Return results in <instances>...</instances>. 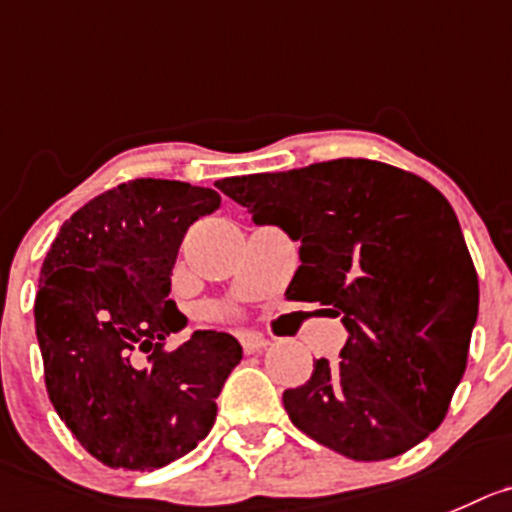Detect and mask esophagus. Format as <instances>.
Masks as SVG:
<instances>
[{"label": "esophagus", "instance_id": "obj_1", "mask_svg": "<svg viewBox=\"0 0 512 512\" xmlns=\"http://www.w3.org/2000/svg\"><path fill=\"white\" fill-rule=\"evenodd\" d=\"M238 342H241L243 352H246V354H256V352H264V349H266V347H269V339L259 337V334H251V332L241 334V337H238Z\"/></svg>", "mask_w": 512, "mask_h": 512}]
</instances>
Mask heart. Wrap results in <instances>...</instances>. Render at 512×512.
Listing matches in <instances>:
<instances>
[{"mask_svg": "<svg viewBox=\"0 0 512 512\" xmlns=\"http://www.w3.org/2000/svg\"><path fill=\"white\" fill-rule=\"evenodd\" d=\"M218 314H221V311H218Z\"/></svg>", "mask_w": 512, "mask_h": 512, "instance_id": "1", "label": "heart"}]
</instances>
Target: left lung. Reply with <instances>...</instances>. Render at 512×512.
<instances>
[{
    "label": "left lung",
    "mask_w": 512,
    "mask_h": 512,
    "mask_svg": "<svg viewBox=\"0 0 512 512\" xmlns=\"http://www.w3.org/2000/svg\"><path fill=\"white\" fill-rule=\"evenodd\" d=\"M299 241L289 291L329 306L347 342L286 389L291 422L352 460L397 457L437 430L467 364L478 274L447 198L427 180L364 158L216 183Z\"/></svg>",
    "instance_id": "8db88e82"
}]
</instances>
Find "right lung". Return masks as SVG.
I'll list each match as a JSON object with an SVG mask.
<instances>
[{
  "instance_id": "add662e5",
  "label": "right lung",
  "mask_w": 512,
  "mask_h": 512,
  "mask_svg": "<svg viewBox=\"0 0 512 512\" xmlns=\"http://www.w3.org/2000/svg\"><path fill=\"white\" fill-rule=\"evenodd\" d=\"M221 206L211 188L138 178L92 198L57 233L42 264L34 326L60 420L82 447L123 470L188 455L216 422V397L243 349L193 332L170 294L188 228Z\"/></svg>"
}]
</instances>
